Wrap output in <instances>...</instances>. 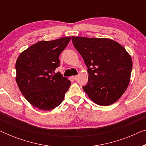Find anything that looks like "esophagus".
<instances>
[{
	"label": "esophagus",
	"mask_w": 146,
	"mask_h": 146,
	"mask_svg": "<svg viewBox=\"0 0 146 146\" xmlns=\"http://www.w3.org/2000/svg\"><path fill=\"white\" fill-rule=\"evenodd\" d=\"M72 78L74 80H76L78 79V76H72Z\"/></svg>",
	"instance_id": "esophagus-1"
}]
</instances>
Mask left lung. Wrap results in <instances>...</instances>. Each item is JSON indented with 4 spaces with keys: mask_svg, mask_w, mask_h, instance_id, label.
Masks as SVG:
<instances>
[{
    "mask_svg": "<svg viewBox=\"0 0 146 146\" xmlns=\"http://www.w3.org/2000/svg\"><path fill=\"white\" fill-rule=\"evenodd\" d=\"M72 41L88 68V81L84 91L100 106L115 102L130 80L132 60L129 54L109 38L72 36Z\"/></svg>",
    "mask_w": 146,
    "mask_h": 146,
    "instance_id": "8db88e82",
    "label": "left lung"
}]
</instances>
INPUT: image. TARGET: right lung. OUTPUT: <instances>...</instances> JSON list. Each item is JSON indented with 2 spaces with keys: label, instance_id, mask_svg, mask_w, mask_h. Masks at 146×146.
Masks as SVG:
<instances>
[{
  "label": "right lung",
  "instance_id": "right-lung-1",
  "mask_svg": "<svg viewBox=\"0 0 146 146\" xmlns=\"http://www.w3.org/2000/svg\"><path fill=\"white\" fill-rule=\"evenodd\" d=\"M70 37L40 41L23 51L16 62V81L21 93L34 106L50 110L60 104L71 83L60 72L59 56Z\"/></svg>",
  "mask_w": 146,
  "mask_h": 146
}]
</instances>
